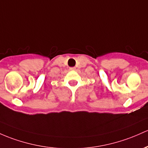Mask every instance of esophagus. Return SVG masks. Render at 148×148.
<instances>
[{
	"label": "esophagus",
	"instance_id": "esophagus-1",
	"mask_svg": "<svg viewBox=\"0 0 148 148\" xmlns=\"http://www.w3.org/2000/svg\"><path fill=\"white\" fill-rule=\"evenodd\" d=\"M69 69H70V70H75L76 68L75 67H70L69 68Z\"/></svg>",
	"mask_w": 148,
	"mask_h": 148
}]
</instances>
